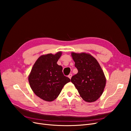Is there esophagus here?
Segmentation results:
<instances>
[{"mask_svg":"<svg viewBox=\"0 0 131 131\" xmlns=\"http://www.w3.org/2000/svg\"><path fill=\"white\" fill-rule=\"evenodd\" d=\"M68 78H69L70 79L71 78H72V74H69L68 75Z\"/></svg>","mask_w":131,"mask_h":131,"instance_id":"1","label":"esophagus"}]
</instances>
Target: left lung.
<instances>
[{
    "mask_svg": "<svg viewBox=\"0 0 131 131\" xmlns=\"http://www.w3.org/2000/svg\"><path fill=\"white\" fill-rule=\"evenodd\" d=\"M72 56L78 72L72 77L71 82L85 101H96L103 92L106 84L100 64L90 54L72 52Z\"/></svg>",
    "mask_w": 131,
    "mask_h": 131,
    "instance_id": "obj_1",
    "label": "left lung"
}]
</instances>
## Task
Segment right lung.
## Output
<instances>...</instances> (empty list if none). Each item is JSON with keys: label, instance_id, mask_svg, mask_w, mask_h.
Returning <instances> with one entry per match:
<instances>
[{"label": "right lung", "instance_id": "add662e5", "mask_svg": "<svg viewBox=\"0 0 131 131\" xmlns=\"http://www.w3.org/2000/svg\"><path fill=\"white\" fill-rule=\"evenodd\" d=\"M62 54L49 53L39 57L33 65L28 77L30 88L34 93L47 102L54 101L60 94L70 79L64 76L62 67L57 64Z\"/></svg>", "mask_w": 131, "mask_h": 131}]
</instances>
